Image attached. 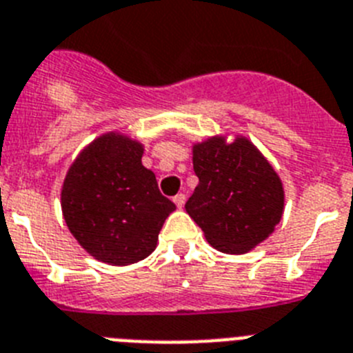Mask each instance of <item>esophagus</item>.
I'll return each instance as SVG.
<instances>
[{
  "mask_svg": "<svg viewBox=\"0 0 353 353\" xmlns=\"http://www.w3.org/2000/svg\"><path fill=\"white\" fill-rule=\"evenodd\" d=\"M173 201H174V205L179 207V209H182L183 203H185V194H182V192H179V194H176V196L173 198Z\"/></svg>",
  "mask_w": 353,
  "mask_h": 353,
  "instance_id": "esophagus-1",
  "label": "esophagus"
}]
</instances>
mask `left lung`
Masks as SVG:
<instances>
[{"instance_id": "1", "label": "left lung", "mask_w": 353, "mask_h": 353, "mask_svg": "<svg viewBox=\"0 0 353 353\" xmlns=\"http://www.w3.org/2000/svg\"><path fill=\"white\" fill-rule=\"evenodd\" d=\"M192 168L200 182L185 210L214 248L239 255L270 237L284 212V188L254 144L210 137L192 146Z\"/></svg>"}]
</instances>
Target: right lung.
<instances>
[{
	"label": "right lung",
	"mask_w": 353,
	"mask_h": 353,
	"mask_svg": "<svg viewBox=\"0 0 353 353\" xmlns=\"http://www.w3.org/2000/svg\"><path fill=\"white\" fill-rule=\"evenodd\" d=\"M143 152L141 143L110 132L92 141L65 174V223L87 254L101 263L128 266L146 259L176 209L141 162Z\"/></svg>",
	"instance_id": "right-lung-1"
}]
</instances>
